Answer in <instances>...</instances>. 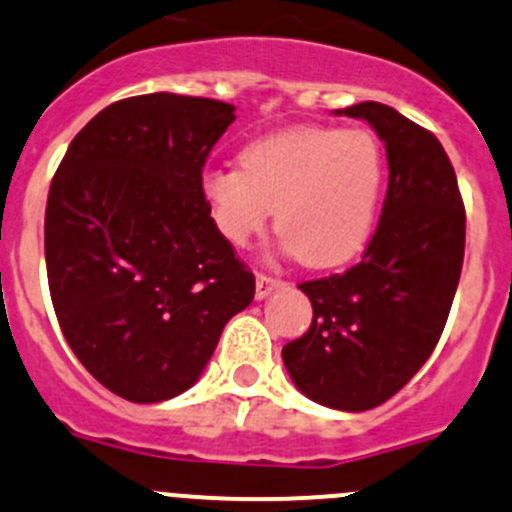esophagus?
Wrapping results in <instances>:
<instances>
[{"label":"esophagus","instance_id":"obj_1","mask_svg":"<svg viewBox=\"0 0 512 512\" xmlns=\"http://www.w3.org/2000/svg\"><path fill=\"white\" fill-rule=\"evenodd\" d=\"M282 284L284 282L279 277H272V274H265V272H257V289H255L257 299H265L267 294H272L274 289H279Z\"/></svg>","mask_w":512,"mask_h":512}]
</instances>
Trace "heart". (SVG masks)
<instances>
[{
    "instance_id": "1",
    "label": "heart",
    "mask_w": 512,
    "mask_h": 512,
    "mask_svg": "<svg viewBox=\"0 0 512 512\" xmlns=\"http://www.w3.org/2000/svg\"><path fill=\"white\" fill-rule=\"evenodd\" d=\"M387 159L365 129L294 127L255 139L240 169L203 174L215 230L247 245L270 223L306 267L353 260L373 233L385 191Z\"/></svg>"
}]
</instances>
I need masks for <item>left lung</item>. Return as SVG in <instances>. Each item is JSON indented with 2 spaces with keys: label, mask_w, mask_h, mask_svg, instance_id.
Masks as SVG:
<instances>
[{
  "label": "left lung",
  "mask_w": 512,
  "mask_h": 512,
  "mask_svg": "<svg viewBox=\"0 0 512 512\" xmlns=\"http://www.w3.org/2000/svg\"><path fill=\"white\" fill-rule=\"evenodd\" d=\"M343 115L365 120L385 142L383 213L358 265L299 284L314 319L282 358L306 397L363 412L410 383L439 343L464 265L466 211L429 129L373 100Z\"/></svg>",
  "instance_id": "obj_1"
}]
</instances>
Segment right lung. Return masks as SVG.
Returning <instances> with one entry per match:
<instances>
[{"label": "right lung", "instance_id": "obj_1", "mask_svg": "<svg viewBox=\"0 0 512 512\" xmlns=\"http://www.w3.org/2000/svg\"><path fill=\"white\" fill-rule=\"evenodd\" d=\"M233 110L174 93L117 100L75 134L51 181L43 247L58 324L85 370L129 402L188 390L255 297L201 193Z\"/></svg>", "mask_w": 512, "mask_h": 512}]
</instances>
